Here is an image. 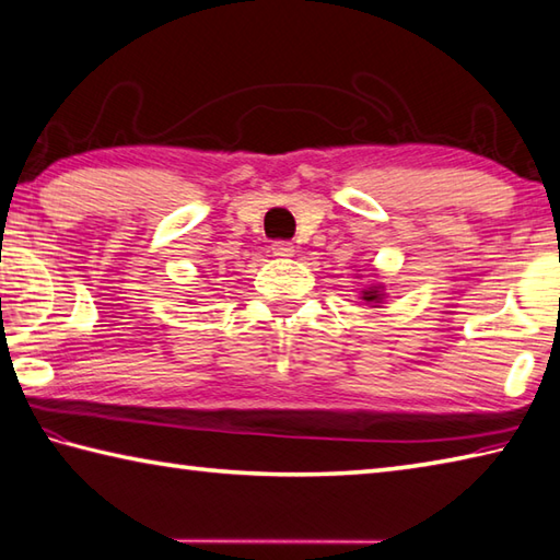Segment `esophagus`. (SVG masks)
Returning a JSON list of instances; mask_svg holds the SVG:
<instances>
[{
  "instance_id": "obj_1",
  "label": "esophagus",
  "mask_w": 560,
  "mask_h": 560,
  "mask_svg": "<svg viewBox=\"0 0 560 560\" xmlns=\"http://www.w3.org/2000/svg\"><path fill=\"white\" fill-rule=\"evenodd\" d=\"M271 254H273V257H279V259H289V257H293V254H296V247H293L291 242H273Z\"/></svg>"
}]
</instances>
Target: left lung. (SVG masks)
<instances>
[{
  "instance_id": "obj_1",
  "label": "left lung",
  "mask_w": 560,
  "mask_h": 560,
  "mask_svg": "<svg viewBox=\"0 0 560 560\" xmlns=\"http://www.w3.org/2000/svg\"><path fill=\"white\" fill-rule=\"evenodd\" d=\"M360 299H362L364 303H368V306H372V308H384V299H386L384 283H382V281L368 283V287H364V289L360 291Z\"/></svg>"
}]
</instances>
